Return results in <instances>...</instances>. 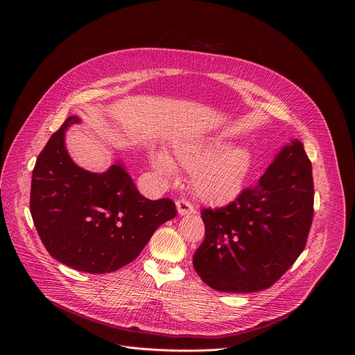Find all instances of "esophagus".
Returning a JSON list of instances; mask_svg holds the SVG:
<instances>
[{
	"mask_svg": "<svg viewBox=\"0 0 355 355\" xmlns=\"http://www.w3.org/2000/svg\"><path fill=\"white\" fill-rule=\"evenodd\" d=\"M177 209H178V214L180 215H192V214H196L195 208L192 207L191 202H188L187 199H178L177 200Z\"/></svg>",
	"mask_w": 355,
	"mask_h": 355,
	"instance_id": "obj_1",
	"label": "esophagus"
}]
</instances>
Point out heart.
I'll return each mask as SVG.
<instances>
[{"label": "heart", "instance_id": "b5f03b06", "mask_svg": "<svg viewBox=\"0 0 355 355\" xmlns=\"http://www.w3.org/2000/svg\"><path fill=\"white\" fill-rule=\"evenodd\" d=\"M151 160L160 173H175V164L167 155L156 153ZM175 160L180 167L192 173L195 193L212 204L234 199L241 192L252 166L248 148L225 147L216 140L180 144L175 148Z\"/></svg>", "mask_w": 355, "mask_h": 355}]
</instances>
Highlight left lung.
I'll use <instances>...</instances> for the list:
<instances>
[{"label": "left lung", "mask_w": 355, "mask_h": 355, "mask_svg": "<svg viewBox=\"0 0 355 355\" xmlns=\"http://www.w3.org/2000/svg\"><path fill=\"white\" fill-rule=\"evenodd\" d=\"M313 193L312 163L295 140L256 185L225 207L202 208L205 239L192 259L200 279L233 293L272 286L306 245Z\"/></svg>", "instance_id": "left-lung-1"}]
</instances>
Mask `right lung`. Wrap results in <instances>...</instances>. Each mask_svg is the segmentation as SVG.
<instances>
[{
  "label": "right lung",
  "instance_id": "obj_1",
  "mask_svg": "<svg viewBox=\"0 0 355 355\" xmlns=\"http://www.w3.org/2000/svg\"><path fill=\"white\" fill-rule=\"evenodd\" d=\"M78 121L67 118L37 156L31 215L53 259L89 274L112 272L133 261L177 209L168 198L140 195L121 164L103 174L76 166L64 147V130Z\"/></svg>",
  "mask_w": 355,
  "mask_h": 355
}]
</instances>
